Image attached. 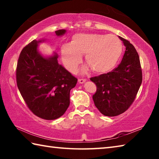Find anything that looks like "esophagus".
<instances>
[{"mask_svg": "<svg viewBox=\"0 0 159 159\" xmlns=\"http://www.w3.org/2000/svg\"><path fill=\"white\" fill-rule=\"evenodd\" d=\"M78 81H79V83H84L85 81H86V79H79Z\"/></svg>", "mask_w": 159, "mask_h": 159, "instance_id": "obj_1", "label": "esophagus"}]
</instances>
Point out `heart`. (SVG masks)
<instances>
[{
    "mask_svg": "<svg viewBox=\"0 0 159 159\" xmlns=\"http://www.w3.org/2000/svg\"><path fill=\"white\" fill-rule=\"evenodd\" d=\"M122 52V42L115 35L76 34L71 43L61 47L63 62L71 72L76 71L85 55L86 63L92 71L105 73L116 65Z\"/></svg>",
    "mask_w": 159,
    "mask_h": 159,
    "instance_id": "1",
    "label": "heart"
}]
</instances>
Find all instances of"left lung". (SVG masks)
Here are the masks:
<instances>
[{
    "mask_svg": "<svg viewBox=\"0 0 159 159\" xmlns=\"http://www.w3.org/2000/svg\"><path fill=\"white\" fill-rule=\"evenodd\" d=\"M125 46L121 62L107 74L90 78L96 85L93 95L95 105L106 116H116L127 111L137 96L142 81L138 53L130 41L119 36Z\"/></svg>",
    "mask_w": 159,
    "mask_h": 159,
    "instance_id": "left-lung-1",
    "label": "left lung"
}]
</instances>
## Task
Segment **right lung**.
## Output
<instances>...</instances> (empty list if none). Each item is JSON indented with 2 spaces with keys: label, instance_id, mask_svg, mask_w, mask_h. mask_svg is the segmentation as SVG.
Listing matches in <instances>:
<instances>
[{
  "label": "right lung",
  "instance_id": "obj_1",
  "mask_svg": "<svg viewBox=\"0 0 159 159\" xmlns=\"http://www.w3.org/2000/svg\"><path fill=\"white\" fill-rule=\"evenodd\" d=\"M66 31H55L61 36ZM32 41L23 48L19 57L16 80L18 89L30 111L38 117L55 120L61 116L69 106L70 90L77 79L60 65L55 54L44 58L38 52V43Z\"/></svg>",
  "mask_w": 159,
  "mask_h": 159
}]
</instances>
